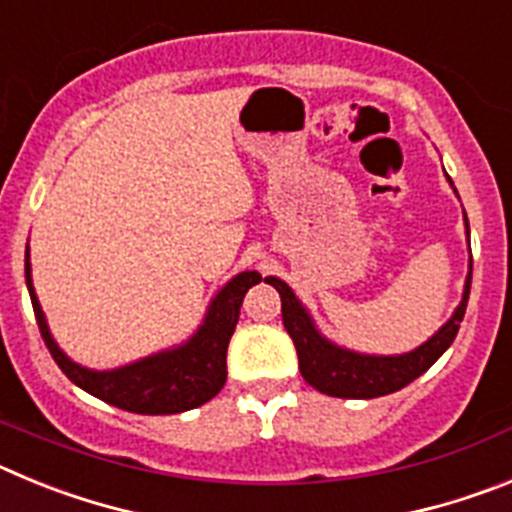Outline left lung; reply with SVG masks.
<instances>
[{
  "instance_id": "left-lung-1",
  "label": "left lung",
  "mask_w": 512,
  "mask_h": 512,
  "mask_svg": "<svg viewBox=\"0 0 512 512\" xmlns=\"http://www.w3.org/2000/svg\"><path fill=\"white\" fill-rule=\"evenodd\" d=\"M467 220V212H464ZM469 235V223H467ZM266 284L277 287L279 297H282V320L287 328L289 338L295 341L297 359H300V372L307 384H312L315 390L330 397H346V400H372V397L390 395V392L408 387L413 379H418L425 369H431L438 361V356L454 343L459 325L464 320L469 302V287H472V271L467 274V284H464V297H461L459 307L454 310L446 323L433 333L423 346L415 351L397 356H372L359 354V351H348V348L336 346L333 341L320 333L312 323L310 312L295 297V292L289 289L277 277H266Z\"/></svg>"
}]
</instances>
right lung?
<instances>
[{"label": "right lung", "mask_w": 512, "mask_h": 512, "mask_svg": "<svg viewBox=\"0 0 512 512\" xmlns=\"http://www.w3.org/2000/svg\"><path fill=\"white\" fill-rule=\"evenodd\" d=\"M25 282L30 300H33L35 320H38L40 336L45 346L61 366V372L89 395L99 397L107 405L138 415H171L184 410L200 408L207 400L223 390L228 369V343L233 336L238 315H241L243 297L253 284L261 282L259 271H241L230 279L215 297H212L207 315L189 341L182 346L166 348L158 354L138 359L133 364L117 366L110 372H94L87 366L76 364L63 354L53 341L45 315L40 310L38 295L33 287V271H30V253L25 251Z\"/></svg>", "instance_id": "add662e5"}]
</instances>
